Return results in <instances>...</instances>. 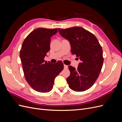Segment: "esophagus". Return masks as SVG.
Instances as JSON below:
<instances>
[{
    "label": "esophagus",
    "mask_w": 122,
    "mask_h": 122,
    "mask_svg": "<svg viewBox=\"0 0 122 122\" xmlns=\"http://www.w3.org/2000/svg\"><path fill=\"white\" fill-rule=\"evenodd\" d=\"M64 68L65 69H67L68 68V66L66 65H64Z\"/></svg>",
    "instance_id": "esophagus-1"
}]
</instances>
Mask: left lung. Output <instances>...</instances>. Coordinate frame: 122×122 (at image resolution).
<instances>
[{
    "label": "left lung",
    "mask_w": 122,
    "mask_h": 122,
    "mask_svg": "<svg viewBox=\"0 0 122 122\" xmlns=\"http://www.w3.org/2000/svg\"><path fill=\"white\" fill-rule=\"evenodd\" d=\"M58 30L61 36L69 41L72 53L81 61L77 69L69 66V86L75 92L86 91L94 84L102 69L104 61L102 47L96 37L82 27Z\"/></svg>",
    "instance_id": "8db88e82"
}]
</instances>
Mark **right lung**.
Listing matches in <instances>:
<instances>
[{
    "instance_id": "obj_1",
    "label": "right lung",
    "mask_w": 122,
    "mask_h": 122,
    "mask_svg": "<svg viewBox=\"0 0 122 122\" xmlns=\"http://www.w3.org/2000/svg\"><path fill=\"white\" fill-rule=\"evenodd\" d=\"M57 32V28L35 29L25 38L20 50L26 80L33 89L40 93L52 90L55 77L64 69L61 61L52 64L44 61L50 50L51 37Z\"/></svg>"
}]
</instances>
